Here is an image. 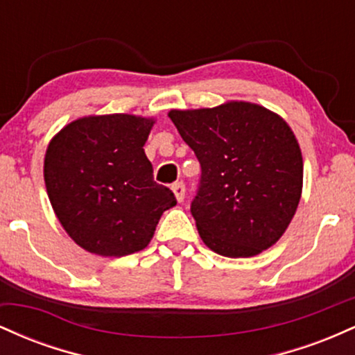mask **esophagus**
Instances as JSON below:
<instances>
[{"instance_id": "obj_1", "label": "esophagus", "mask_w": 355, "mask_h": 355, "mask_svg": "<svg viewBox=\"0 0 355 355\" xmlns=\"http://www.w3.org/2000/svg\"><path fill=\"white\" fill-rule=\"evenodd\" d=\"M172 190L175 193V198H177V202H183V198H185V185H183L182 182H177L173 183Z\"/></svg>"}]
</instances>
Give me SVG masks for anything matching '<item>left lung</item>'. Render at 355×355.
<instances>
[{
	"mask_svg": "<svg viewBox=\"0 0 355 355\" xmlns=\"http://www.w3.org/2000/svg\"><path fill=\"white\" fill-rule=\"evenodd\" d=\"M168 116L202 166L190 210L203 243L230 259L274 245L302 195V152L287 121L248 101Z\"/></svg>",
	"mask_w": 355,
	"mask_h": 355,
	"instance_id": "8db88e82",
	"label": "left lung"
}]
</instances>
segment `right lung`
<instances>
[{
  "instance_id": "right-lung-1",
  "label": "right lung",
  "mask_w": 355,
  "mask_h": 355,
  "mask_svg": "<svg viewBox=\"0 0 355 355\" xmlns=\"http://www.w3.org/2000/svg\"><path fill=\"white\" fill-rule=\"evenodd\" d=\"M153 118L83 116L51 138L44 185L53 210L81 248L101 257L144 250L173 191L153 180L144 145Z\"/></svg>"
}]
</instances>
